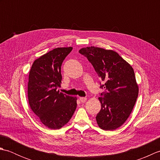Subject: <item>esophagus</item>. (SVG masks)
Wrapping results in <instances>:
<instances>
[{
  "mask_svg": "<svg viewBox=\"0 0 160 160\" xmlns=\"http://www.w3.org/2000/svg\"><path fill=\"white\" fill-rule=\"evenodd\" d=\"M80 101L81 102H82V103L85 102L87 101V98H84V97H80Z\"/></svg>",
  "mask_w": 160,
  "mask_h": 160,
  "instance_id": "obj_1",
  "label": "esophagus"
}]
</instances>
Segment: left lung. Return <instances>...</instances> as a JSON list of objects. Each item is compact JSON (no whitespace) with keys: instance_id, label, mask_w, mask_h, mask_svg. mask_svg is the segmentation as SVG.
I'll use <instances>...</instances> for the list:
<instances>
[{"instance_id":"8db88e82","label":"left lung","mask_w":160,"mask_h":160,"mask_svg":"<svg viewBox=\"0 0 160 160\" xmlns=\"http://www.w3.org/2000/svg\"><path fill=\"white\" fill-rule=\"evenodd\" d=\"M79 53L92 64L100 77V87L104 89L100 93L101 109L97 114V123L103 130H115L127 120L138 98L133 69L112 50L89 47Z\"/></svg>"}]
</instances>
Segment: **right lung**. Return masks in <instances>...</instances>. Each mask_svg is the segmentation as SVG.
<instances>
[{
  "label": "right lung",
  "instance_id": "add662e5",
  "mask_svg": "<svg viewBox=\"0 0 160 160\" xmlns=\"http://www.w3.org/2000/svg\"><path fill=\"white\" fill-rule=\"evenodd\" d=\"M72 47L56 48L33 62L29 71L28 100L32 110L51 129L66 124L77 107V98L60 93L61 66Z\"/></svg>",
  "mask_w": 160,
  "mask_h": 160
}]
</instances>
